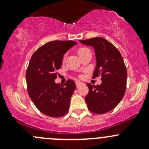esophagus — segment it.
<instances>
[{
    "mask_svg": "<svg viewBox=\"0 0 149 149\" xmlns=\"http://www.w3.org/2000/svg\"><path fill=\"white\" fill-rule=\"evenodd\" d=\"M81 84H82V83L81 81H76V86H77V87H79Z\"/></svg>",
    "mask_w": 149,
    "mask_h": 149,
    "instance_id": "34e87169",
    "label": "esophagus"
}]
</instances>
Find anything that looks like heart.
<instances>
[{"mask_svg": "<svg viewBox=\"0 0 149 149\" xmlns=\"http://www.w3.org/2000/svg\"><path fill=\"white\" fill-rule=\"evenodd\" d=\"M89 50L87 48H85V47H82V48H80L77 49V54L79 55V56H81V55H82L83 54H84L85 52H86V51H89ZM65 56H63V60H65Z\"/></svg>", "mask_w": 149, "mask_h": 149, "instance_id": "1", "label": "heart"}]
</instances>
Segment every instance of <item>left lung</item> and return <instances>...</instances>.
<instances>
[{"instance_id": "obj_1", "label": "left lung", "mask_w": 149, "mask_h": 149, "mask_svg": "<svg viewBox=\"0 0 149 149\" xmlns=\"http://www.w3.org/2000/svg\"><path fill=\"white\" fill-rule=\"evenodd\" d=\"M80 42L94 48L97 63L93 78L101 75L102 81L97 86L86 84L87 107L93 113H106L115 108L125 95L127 68L119 50L104 38H92Z\"/></svg>"}]
</instances>
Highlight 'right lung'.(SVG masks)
<instances>
[{
  "mask_svg": "<svg viewBox=\"0 0 149 149\" xmlns=\"http://www.w3.org/2000/svg\"><path fill=\"white\" fill-rule=\"evenodd\" d=\"M77 44L72 40L52 41L41 46L31 56L26 71L27 93L36 108L50 117H62L69 110L75 83H55L63 55Z\"/></svg>",
  "mask_w": 149,
  "mask_h": 149,
  "instance_id": "add662e5",
  "label": "right lung"
}]
</instances>
